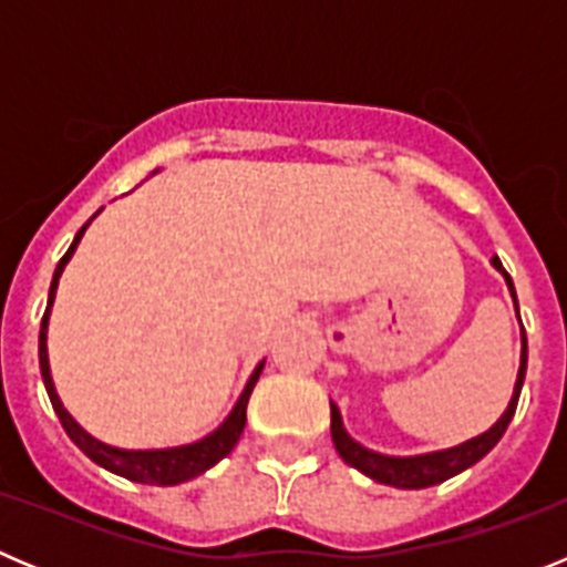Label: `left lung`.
<instances>
[{
    "label": "left lung",
    "instance_id": "1",
    "mask_svg": "<svg viewBox=\"0 0 567 567\" xmlns=\"http://www.w3.org/2000/svg\"><path fill=\"white\" fill-rule=\"evenodd\" d=\"M494 269L503 272L505 284L511 289V298H514V307H517V292H514V280L511 275L505 272L499 258L494 255L491 258ZM519 315V307H517ZM525 369H528V340H525V329H523V354H519V372H517V383H514V398H511L508 409H505L503 417L497 423L491 425L488 432H483L480 437H471L465 443L454 445V449H443V452H429V454H417V457H389V454H378L372 449H363L358 440H352L346 434L343 420H340L338 405H332V443L338 449V454L343 457V463H349L352 468L363 471L365 477L378 480L383 485H394V488H429V485L445 483L449 477L460 474V471L471 468L474 463L485 457V454L499 443V437L508 429L511 417L517 412V400L519 392H523V380H525Z\"/></svg>",
    "mask_w": 567,
    "mask_h": 567
}]
</instances>
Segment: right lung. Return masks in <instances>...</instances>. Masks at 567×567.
Masks as SVG:
<instances>
[{
    "instance_id": "right-lung-1",
    "label": "right lung",
    "mask_w": 567,
    "mask_h": 567,
    "mask_svg": "<svg viewBox=\"0 0 567 567\" xmlns=\"http://www.w3.org/2000/svg\"><path fill=\"white\" fill-rule=\"evenodd\" d=\"M96 218V215H93ZM90 218V221H93ZM90 221L84 224L82 229L76 233L73 244H70L68 252L62 255L59 260L56 272H53V280H50V295H48V309H44V318H42V329H39V369H42V380H44V389H48V398L53 403V412L59 414L62 420L64 432L73 443L87 454L93 463H99L102 468L113 471L118 477H127L133 483H147V485H178V483H187V480L198 477L204 474L207 468H213L218 460L227 457L229 452L235 449L238 443L240 432H244V425H247V403H249V394H252L255 383L260 378V369L264 363L255 365L252 378H249L247 389L240 392L238 403L235 409L229 412V417L224 420L213 434H207L204 440L198 443H189V445H175V449H153V452H127V449H113V445L102 443V440L90 437L84 432L82 425L76 420L70 417L68 409L62 405L56 394V385H53V378H50V363H48V320H50V307H53V298H56V287H59V278H62L64 267H68L70 255L76 252L79 240H82L84 229L90 227Z\"/></svg>"
}]
</instances>
